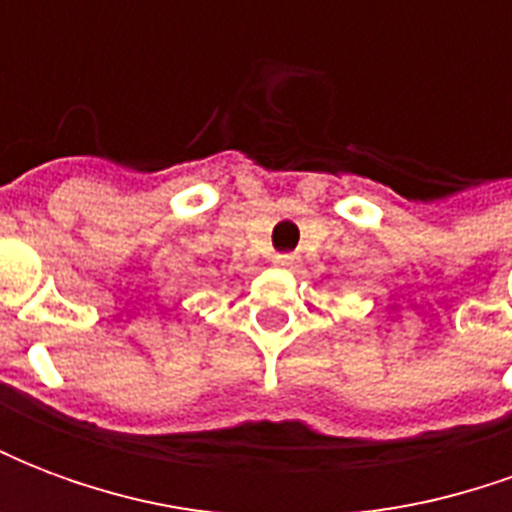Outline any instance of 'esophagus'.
Here are the masks:
<instances>
[{
	"mask_svg": "<svg viewBox=\"0 0 512 512\" xmlns=\"http://www.w3.org/2000/svg\"><path fill=\"white\" fill-rule=\"evenodd\" d=\"M274 263L282 268H293L296 263H299V257L296 255H274Z\"/></svg>",
	"mask_w": 512,
	"mask_h": 512,
	"instance_id": "34e87169",
	"label": "esophagus"
}]
</instances>
